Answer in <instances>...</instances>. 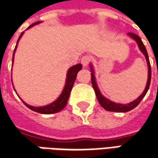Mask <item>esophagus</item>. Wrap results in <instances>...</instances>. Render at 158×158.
<instances>
[{
  "mask_svg": "<svg viewBox=\"0 0 158 158\" xmlns=\"http://www.w3.org/2000/svg\"><path fill=\"white\" fill-rule=\"evenodd\" d=\"M90 61H91V56H84L82 58H81V64H83L84 67H86V66L89 64V63H90Z\"/></svg>",
  "mask_w": 158,
  "mask_h": 158,
  "instance_id": "1",
  "label": "esophagus"
}]
</instances>
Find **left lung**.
<instances>
[{
	"mask_svg": "<svg viewBox=\"0 0 158 158\" xmlns=\"http://www.w3.org/2000/svg\"><path fill=\"white\" fill-rule=\"evenodd\" d=\"M128 35L131 37L132 39H134V40L137 42V44L139 46V48L142 53L143 55L145 56L146 57V60H147V64H148V81H147V85H146V87L144 89L143 93L141 94V95L137 98L136 100H134V102H129L127 104H120V103H116V102H113L110 100H108L107 98H105L101 92H100L99 88L97 86V84L95 82V77H94V69H93V66L90 65L91 67V81H92V86L94 87V90L95 92V94H96V97L98 99V102L99 103L102 105V107L103 109H105L106 110H109V111H114V112H127L131 110L134 109L135 107L137 106L141 101L143 99V97L146 95L148 90V87H149V85H150V79H151V68H150V63H149V60H148V52L145 46L143 44V42L141 41V39L134 34L133 32H128Z\"/></svg>",
	"mask_w": 158,
	"mask_h": 158,
	"instance_id": "obj_1",
	"label": "left lung"
}]
</instances>
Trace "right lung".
Masks as SVG:
<instances>
[{
  "label": "right lung",
  "mask_w": 158,
  "mask_h": 158,
  "mask_svg": "<svg viewBox=\"0 0 158 158\" xmlns=\"http://www.w3.org/2000/svg\"><path fill=\"white\" fill-rule=\"evenodd\" d=\"M40 22H36L34 24H31L27 29H29L30 27L35 25V24H39ZM24 31L20 34L19 38L17 40V45H16V48H15V50H14V53L16 51V48L17 47V43L19 41L20 38L22 37ZM14 60V55H13V57H12V62ZM82 69V65L79 64H76V65L72 66L71 67L68 72H67V77H66V82H65V86H64V88L63 90L62 94H60L57 99L54 102H52L50 104L47 105V106H43V107H33L29 105V104H26L24 102H23L24 104L26 105V107H28L30 110H33V111H36L38 113H41V114H53V113H56L58 112L60 110H62L64 107L66 106L67 104V102H68V99H69V96H70V93L72 91V86H73V84L75 82V79H76V77H77V74L78 72Z\"/></svg>",
  "instance_id": "add662e5"
}]
</instances>
